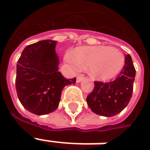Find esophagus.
I'll return each mask as SVG.
<instances>
[{
	"mask_svg": "<svg viewBox=\"0 0 150 150\" xmlns=\"http://www.w3.org/2000/svg\"><path fill=\"white\" fill-rule=\"evenodd\" d=\"M82 80H83V76H78L76 77V83H79V82L81 81Z\"/></svg>",
	"mask_w": 150,
	"mask_h": 150,
	"instance_id": "34e87169",
	"label": "esophagus"
}]
</instances>
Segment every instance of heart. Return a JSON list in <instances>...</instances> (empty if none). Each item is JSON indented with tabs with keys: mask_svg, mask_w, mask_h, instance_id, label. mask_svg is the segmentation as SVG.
Instances as JSON below:
<instances>
[{
	"mask_svg": "<svg viewBox=\"0 0 150 150\" xmlns=\"http://www.w3.org/2000/svg\"><path fill=\"white\" fill-rule=\"evenodd\" d=\"M64 60L76 72L89 68L90 75L100 81H108L118 75L125 62L124 55L119 50L102 46L78 47L74 54L66 52Z\"/></svg>",
	"mask_w": 150,
	"mask_h": 150,
	"instance_id": "heart-1",
	"label": "heart"
}]
</instances>
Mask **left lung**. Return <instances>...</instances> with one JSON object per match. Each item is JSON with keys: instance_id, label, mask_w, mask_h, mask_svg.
Instances as JSON below:
<instances>
[{"instance_id": "left-lung-1", "label": "left lung", "mask_w": 150, "mask_h": 150, "mask_svg": "<svg viewBox=\"0 0 150 150\" xmlns=\"http://www.w3.org/2000/svg\"><path fill=\"white\" fill-rule=\"evenodd\" d=\"M136 71L130 54L125 58V66L116 79L108 83L96 81L94 89L87 96L88 106L94 113L111 117L120 113L132 96Z\"/></svg>"}]
</instances>
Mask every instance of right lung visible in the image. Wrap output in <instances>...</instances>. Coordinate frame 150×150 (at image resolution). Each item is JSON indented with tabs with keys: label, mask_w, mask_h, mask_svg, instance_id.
<instances>
[{
	"label": "right lung",
	"mask_w": 150,
	"mask_h": 150,
	"mask_svg": "<svg viewBox=\"0 0 150 150\" xmlns=\"http://www.w3.org/2000/svg\"><path fill=\"white\" fill-rule=\"evenodd\" d=\"M57 41L46 39L24 48L16 65V89L21 104L37 115L55 111L66 85L76 83L58 71Z\"/></svg>",
	"instance_id": "obj_1"
}]
</instances>
